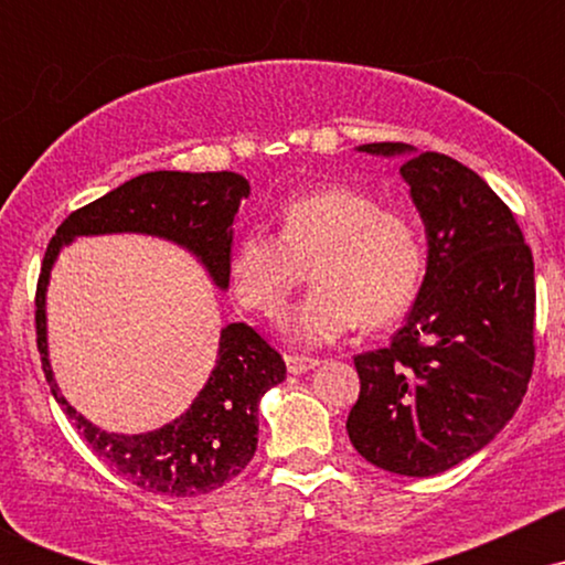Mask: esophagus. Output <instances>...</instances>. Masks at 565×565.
I'll list each match as a JSON object with an SVG mask.
<instances>
[{
  "label": "esophagus",
  "instance_id": "1",
  "mask_svg": "<svg viewBox=\"0 0 565 565\" xmlns=\"http://www.w3.org/2000/svg\"><path fill=\"white\" fill-rule=\"evenodd\" d=\"M284 361H287L289 374L310 372V369H316L321 364L319 359H310V355H297V353H287V355H284Z\"/></svg>",
  "mask_w": 565,
  "mask_h": 565
}]
</instances>
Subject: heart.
<instances>
[{
  "instance_id": "heart-1",
  "label": "heart",
  "mask_w": 565,
  "mask_h": 565,
  "mask_svg": "<svg viewBox=\"0 0 565 565\" xmlns=\"http://www.w3.org/2000/svg\"><path fill=\"white\" fill-rule=\"evenodd\" d=\"M278 236L249 231L233 246L228 276L238 305L276 319L308 268L316 284L284 319L300 345H327L361 323L385 327L417 300L425 238L404 210L380 206L353 185H327L281 206Z\"/></svg>"
}]
</instances>
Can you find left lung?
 <instances>
[{
  "label": "left lung",
  "instance_id": "obj_1",
  "mask_svg": "<svg viewBox=\"0 0 565 565\" xmlns=\"http://www.w3.org/2000/svg\"><path fill=\"white\" fill-rule=\"evenodd\" d=\"M401 174L427 231V274L391 345L355 355L350 444L377 468L427 478L481 451L510 423L534 369V260L489 183L446 153L404 142Z\"/></svg>",
  "mask_w": 565,
  "mask_h": 565
}]
</instances>
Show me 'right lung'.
<instances>
[{"mask_svg":"<svg viewBox=\"0 0 565 565\" xmlns=\"http://www.w3.org/2000/svg\"><path fill=\"white\" fill-rule=\"evenodd\" d=\"M249 196V180L236 172H146L114 188L93 204L71 212L57 225L36 281V348L44 377L57 406L108 468L142 491L199 497L236 478L257 449V404L263 393L284 382L287 364L246 323L220 332L217 364L183 417L140 433L116 436L76 414L53 380L47 359L44 291L57 252L76 236L95 233H151L185 246L204 263L212 281L228 289L233 217Z\"/></svg>","mask_w":565,"mask_h":565,"instance_id":"1","label":"right lung"}]
</instances>
